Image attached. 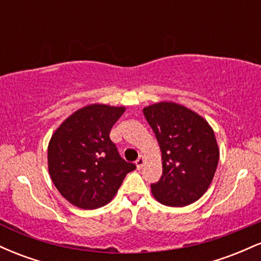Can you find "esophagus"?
<instances>
[{"label":"esophagus","instance_id":"34e87169","mask_svg":"<svg viewBox=\"0 0 261 261\" xmlns=\"http://www.w3.org/2000/svg\"><path fill=\"white\" fill-rule=\"evenodd\" d=\"M135 163H136L137 169H141L143 167V164H145V157H143V155H140V157L137 158V161L135 162Z\"/></svg>","mask_w":261,"mask_h":261}]
</instances>
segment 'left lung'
I'll list each match as a JSON object with an SVG mask.
<instances>
[{"label": "left lung", "mask_w": 261, "mask_h": 261, "mask_svg": "<svg viewBox=\"0 0 261 261\" xmlns=\"http://www.w3.org/2000/svg\"><path fill=\"white\" fill-rule=\"evenodd\" d=\"M162 152L163 173L151 184L157 201L180 207L195 202L207 190L216 172L220 151L208 122L173 101L143 109Z\"/></svg>", "instance_id": "8db88e82"}]
</instances>
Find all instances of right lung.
I'll use <instances>...</instances> for the list:
<instances>
[{"instance_id": "right-lung-1", "label": "right lung", "mask_w": 261, "mask_h": 261, "mask_svg": "<svg viewBox=\"0 0 261 261\" xmlns=\"http://www.w3.org/2000/svg\"><path fill=\"white\" fill-rule=\"evenodd\" d=\"M124 107L91 104L74 112L51 136L49 174L68 202L94 210L112 201L127 173L136 169L120 157L109 134Z\"/></svg>"}]
</instances>
